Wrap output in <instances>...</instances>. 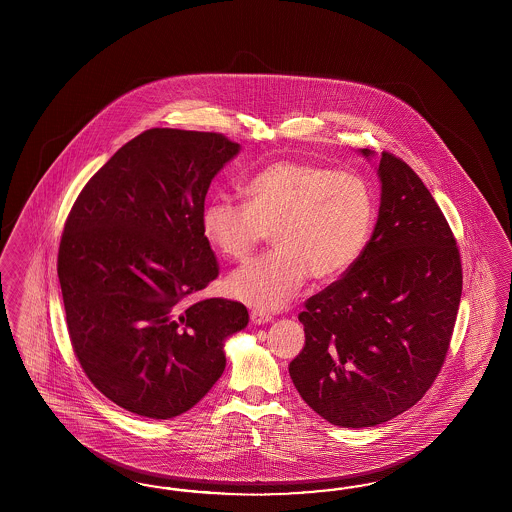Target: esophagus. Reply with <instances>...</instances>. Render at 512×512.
I'll use <instances>...</instances> for the list:
<instances>
[{
	"label": "esophagus",
	"instance_id": "obj_1",
	"mask_svg": "<svg viewBox=\"0 0 512 512\" xmlns=\"http://www.w3.org/2000/svg\"><path fill=\"white\" fill-rule=\"evenodd\" d=\"M272 321V315L270 313H266L263 310H253L251 311V323L253 325H264V323H270Z\"/></svg>",
	"mask_w": 512,
	"mask_h": 512
}]
</instances>
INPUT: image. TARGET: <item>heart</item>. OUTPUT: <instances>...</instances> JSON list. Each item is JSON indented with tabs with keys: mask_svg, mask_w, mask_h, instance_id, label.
Listing matches in <instances>:
<instances>
[{
	"mask_svg": "<svg viewBox=\"0 0 512 512\" xmlns=\"http://www.w3.org/2000/svg\"><path fill=\"white\" fill-rule=\"evenodd\" d=\"M246 204L217 195L202 206V234L227 259L244 261L272 231L276 249L227 281L236 300L278 310L306 279L332 281L351 270L370 242L372 187L355 172L278 161L244 186Z\"/></svg>",
	"mask_w": 512,
	"mask_h": 512,
	"instance_id": "1",
	"label": "heart"
}]
</instances>
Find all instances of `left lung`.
Listing matches in <instances>:
<instances>
[{"instance_id": "obj_1", "label": "left lung", "mask_w": 512, "mask_h": 512, "mask_svg": "<svg viewBox=\"0 0 512 512\" xmlns=\"http://www.w3.org/2000/svg\"><path fill=\"white\" fill-rule=\"evenodd\" d=\"M377 174L372 238L306 302V345L289 364L302 400L341 428L377 426L419 402L445 362L462 296L460 251L432 193L388 152Z\"/></svg>"}]
</instances>
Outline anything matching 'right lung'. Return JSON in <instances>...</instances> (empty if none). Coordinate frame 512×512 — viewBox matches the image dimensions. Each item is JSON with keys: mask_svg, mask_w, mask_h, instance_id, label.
<instances>
[{"mask_svg": "<svg viewBox=\"0 0 512 512\" xmlns=\"http://www.w3.org/2000/svg\"><path fill=\"white\" fill-rule=\"evenodd\" d=\"M238 152L221 133L148 129L93 174L65 221L58 278L71 345L125 411L186 413L225 370V340L248 326L240 302H189L219 272L202 206Z\"/></svg>", "mask_w": 512, "mask_h": 512, "instance_id": "obj_1", "label": "right lung"}]
</instances>
